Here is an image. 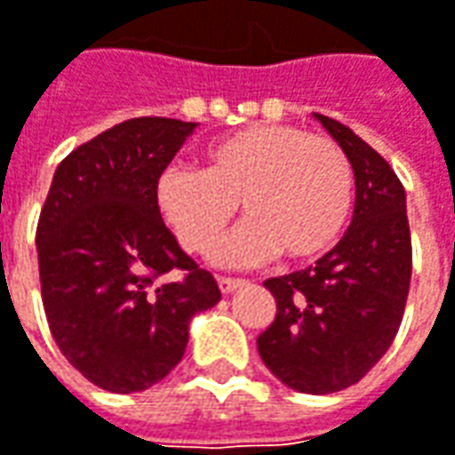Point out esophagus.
I'll return each mask as SVG.
<instances>
[{
  "label": "esophagus",
  "instance_id": "esophagus-1",
  "mask_svg": "<svg viewBox=\"0 0 455 455\" xmlns=\"http://www.w3.org/2000/svg\"><path fill=\"white\" fill-rule=\"evenodd\" d=\"M219 289H221V293H234L239 286H243V281L241 279H227V276H219Z\"/></svg>",
  "mask_w": 455,
  "mask_h": 455
}]
</instances>
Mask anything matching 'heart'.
<instances>
[{
    "instance_id": "b5f03b06",
    "label": "heart",
    "mask_w": 455,
    "mask_h": 455,
    "mask_svg": "<svg viewBox=\"0 0 455 455\" xmlns=\"http://www.w3.org/2000/svg\"><path fill=\"white\" fill-rule=\"evenodd\" d=\"M154 202L179 243L212 249L236 209L249 216L214 249L224 267L261 264L276 253L306 261L326 253L354 209V169L329 137L289 124H251L204 149V172L169 164Z\"/></svg>"
}]
</instances>
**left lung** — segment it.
Masks as SVG:
<instances>
[{"label": "left lung", "mask_w": 455, "mask_h": 455, "mask_svg": "<svg viewBox=\"0 0 455 455\" xmlns=\"http://www.w3.org/2000/svg\"><path fill=\"white\" fill-rule=\"evenodd\" d=\"M314 119L351 162L354 219L316 267L264 281L276 318L256 346L283 386L323 396L361 381L394 341L409 299L411 231L406 191L381 154L346 124Z\"/></svg>", "instance_id": "left-lung-1"}]
</instances>
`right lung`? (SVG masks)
<instances>
[{
	"label": "right lung",
	"mask_w": 455,
	"mask_h": 455,
	"mask_svg": "<svg viewBox=\"0 0 455 455\" xmlns=\"http://www.w3.org/2000/svg\"><path fill=\"white\" fill-rule=\"evenodd\" d=\"M196 126L139 116L101 132L59 164L39 216L52 336L74 369L111 394L169 376L191 318L221 301L214 276L179 246L154 202L156 176Z\"/></svg>",
	"instance_id": "right-lung-1"
}]
</instances>
